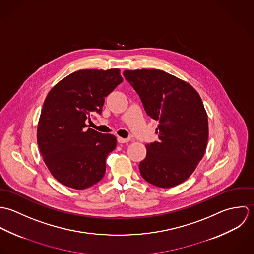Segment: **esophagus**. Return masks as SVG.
<instances>
[{
    "mask_svg": "<svg viewBox=\"0 0 254 254\" xmlns=\"http://www.w3.org/2000/svg\"><path fill=\"white\" fill-rule=\"evenodd\" d=\"M129 141L128 138H123V137H118V142L119 143H127Z\"/></svg>",
    "mask_w": 254,
    "mask_h": 254,
    "instance_id": "1",
    "label": "esophagus"
}]
</instances>
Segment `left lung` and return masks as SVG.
Masks as SVG:
<instances>
[{
    "label": "left lung",
    "instance_id": "8db88e82",
    "mask_svg": "<svg viewBox=\"0 0 254 254\" xmlns=\"http://www.w3.org/2000/svg\"><path fill=\"white\" fill-rule=\"evenodd\" d=\"M124 76L146 114L159 122V141L146 145V157L139 163L142 178L163 189L184 183L202 159L208 141V118L199 94L160 69L125 70Z\"/></svg>",
    "mask_w": 254,
    "mask_h": 254
}]
</instances>
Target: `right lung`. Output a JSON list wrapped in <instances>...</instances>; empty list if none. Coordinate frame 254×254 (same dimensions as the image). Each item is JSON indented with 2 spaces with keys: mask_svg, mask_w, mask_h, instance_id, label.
I'll return each mask as SVG.
<instances>
[{
  "mask_svg": "<svg viewBox=\"0 0 254 254\" xmlns=\"http://www.w3.org/2000/svg\"><path fill=\"white\" fill-rule=\"evenodd\" d=\"M123 77L119 68L80 69L48 93L37 127V143L52 176L62 185L85 190L101 181L106 158L117 146L113 134L86 129V120L101 114L107 97Z\"/></svg>",
  "mask_w": 254,
  "mask_h": 254,
  "instance_id": "right-lung-1",
  "label": "right lung"
}]
</instances>
